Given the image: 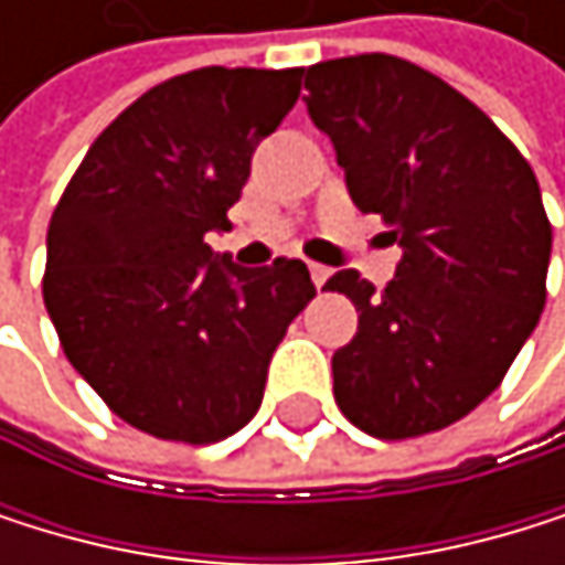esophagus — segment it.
<instances>
[{
	"label": "esophagus",
	"mask_w": 565,
	"mask_h": 565,
	"mask_svg": "<svg viewBox=\"0 0 565 565\" xmlns=\"http://www.w3.org/2000/svg\"><path fill=\"white\" fill-rule=\"evenodd\" d=\"M308 270H311L315 288H324V280L332 277V267H324V264H308Z\"/></svg>",
	"instance_id": "34e87169"
}]
</instances>
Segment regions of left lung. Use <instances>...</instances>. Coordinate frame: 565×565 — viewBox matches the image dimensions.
<instances>
[{
	"label": "left lung",
	"instance_id": "1",
	"mask_svg": "<svg viewBox=\"0 0 565 565\" xmlns=\"http://www.w3.org/2000/svg\"><path fill=\"white\" fill-rule=\"evenodd\" d=\"M305 87L352 203L403 247L383 295L352 267L324 285L359 311L332 355L335 399L383 440L440 430L498 390L546 305L553 226L535 172L481 107L409 60H324Z\"/></svg>",
	"mask_w": 565,
	"mask_h": 565
}]
</instances>
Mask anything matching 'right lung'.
<instances>
[{"label": "right lung", "mask_w": 565, "mask_h": 565, "mask_svg": "<svg viewBox=\"0 0 565 565\" xmlns=\"http://www.w3.org/2000/svg\"><path fill=\"white\" fill-rule=\"evenodd\" d=\"M301 67H203L141 94L87 148L46 230L43 301L71 365L162 440L236 434L315 285L301 260L241 267L230 230L257 145L301 94Z\"/></svg>", "instance_id": "obj_1"}]
</instances>
